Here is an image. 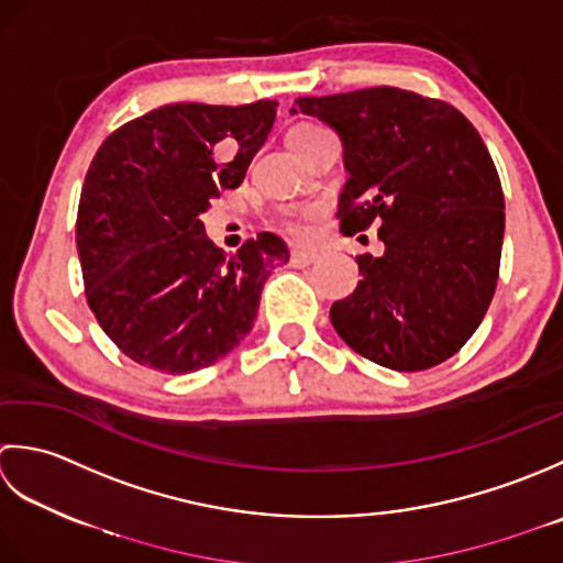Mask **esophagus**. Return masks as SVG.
Returning <instances> with one entry per match:
<instances>
[{"label": "esophagus", "instance_id": "esophagus-1", "mask_svg": "<svg viewBox=\"0 0 563 563\" xmlns=\"http://www.w3.org/2000/svg\"><path fill=\"white\" fill-rule=\"evenodd\" d=\"M318 260L316 252H301V250H294L289 262L294 267H306V265H313V262Z\"/></svg>", "mask_w": 563, "mask_h": 563}]
</instances>
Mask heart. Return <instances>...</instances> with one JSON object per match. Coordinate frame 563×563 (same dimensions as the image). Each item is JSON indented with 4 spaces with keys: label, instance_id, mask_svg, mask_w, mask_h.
Wrapping results in <instances>:
<instances>
[{
    "label": "heart",
    "instance_id": "obj_1",
    "mask_svg": "<svg viewBox=\"0 0 563 563\" xmlns=\"http://www.w3.org/2000/svg\"><path fill=\"white\" fill-rule=\"evenodd\" d=\"M328 129H323V125L318 123H294L289 133H286V143H289L291 147L298 145V143H306L311 141L313 135L323 133ZM320 213H323V206L320 203H303V206H294V209H286L277 216V225L282 228L284 233H289L291 238L296 240H306L308 235H311L313 231V223L320 218Z\"/></svg>",
    "mask_w": 563,
    "mask_h": 563
}]
</instances>
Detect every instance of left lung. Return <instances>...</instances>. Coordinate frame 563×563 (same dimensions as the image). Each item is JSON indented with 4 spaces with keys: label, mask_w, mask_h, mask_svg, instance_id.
I'll return each mask as SVG.
<instances>
[{
    "label": "left lung",
    "mask_w": 563,
    "mask_h": 563,
    "mask_svg": "<svg viewBox=\"0 0 563 563\" xmlns=\"http://www.w3.org/2000/svg\"><path fill=\"white\" fill-rule=\"evenodd\" d=\"M296 107L332 125L345 147L340 231L376 223L386 245L382 257H357L362 282L332 303V328L396 372L450 360L496 294L506 231V199L478 131L446 101L398 87L301 97Z\"/></svg>",
    "instance_id": "obj_1"
}]
</instances>
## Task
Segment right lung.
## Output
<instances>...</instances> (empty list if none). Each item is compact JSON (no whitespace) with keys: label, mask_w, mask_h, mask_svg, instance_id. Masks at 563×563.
Masks as SVG:
<instances>
[{"label":"right lung","mask_w":563,"mask_h":563,"mask_svg":"<svg viewBox=\"0 0 563 563\" xmlns=\"http://www.w3.org/2000/svg\"><path fill=\"white\" fill-rule=\"evenodd\" d=\"M277 101L167 104L113 131L87 169L77 209L85 294L125 357L165 374L216 364L257 318L272 269L289 262L274 233L225 255L199 213L245 179Z\"/></svg>","instance_id":"right-lung-1"}]
</instances>
